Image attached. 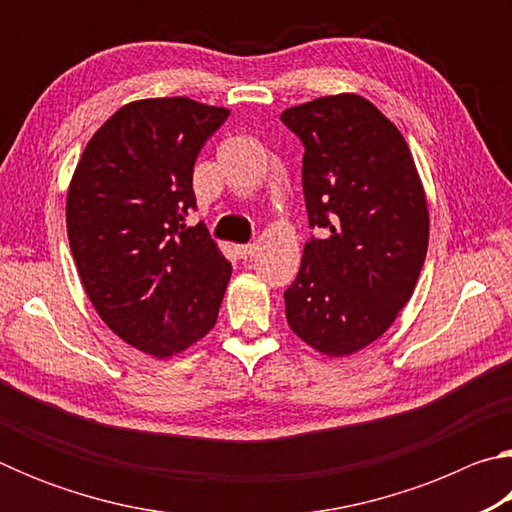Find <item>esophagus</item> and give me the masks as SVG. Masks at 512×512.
I'll use <instances>...</instances> for the list:
<instances>
[{
  "label": "esophagus",
  "mask_w": 512,
  "mask_h": 512,
  "mask_svg": "<svg viewBox=\"0 0 512 512\" xmlns=\"http://www.w3.org/2000/svg\"><path fill=\"white\" fill-rule=\"evenodd\" d=\"M235 253H237L241 259L253 257V255L257 253V246H255V244H239V246H235Z\"/></svg>",
  "instance_id": "obj_1"
}]
</instances>
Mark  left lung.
<instances>
[{
  "instance_id": "obj_1",
  "label": "left lung",
  "mask_w": 512,
  "mask_h": 512,
  "mask_svg": "<svg viewBox=\"0 0 512 512\" xmlns=\"http://www.w3.org/2000/svg\"><path fill=\"white\" fill-rule=\"evenodd\" d=\"M300 137L309 228L284 291L289 327L329 357L379 339L418 282L429 244L427 198L402 133L359 94L282 112Z\"/></svg>"
}]
</instances>
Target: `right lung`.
I'll use <instances>...</instances> for the list:
<instances>
[{
    "mask_svg": "<svg viewBox=\"0 0 512 512\" xmlns=\"http://www.w3.org/2000/svg\"><path fill=\"white\" fill-rule=\"evenodd\" d=\"M230 110L187 97L119 108L85 146L67 237L85 293L119 339L171 357L210 332L232 266L196 210L194 162Z\"/></svg>",
    "mask_w": 512,
    "mask_h": 512,
    "instance_id": "obj_1",
    "label": "right lung"
}]
</instances>
